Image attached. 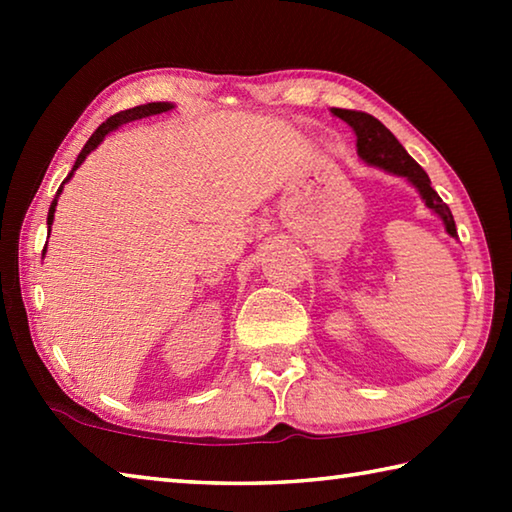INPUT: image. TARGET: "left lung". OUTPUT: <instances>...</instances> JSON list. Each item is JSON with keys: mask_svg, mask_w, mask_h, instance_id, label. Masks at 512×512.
Masks as SVG:
<instances>
[{"mask_svg": "<svg viewBox=\"0 0 512 512\" xmlns=\"http://www.w3.org/2000/svg\"><path fill=\"white\" fill-rule=\"evenodd\" d=\"M332 115L343 119L345 124L352 128L354 135H357V155L363 162L370 164V167L384 169L388 173H395V176L409 180V185L418 189L424 205L443 221L447 235L456 237V223L452 210H449L447 203H443V198L436 194V189L431 187L427 171L406 153L404 146L397 142V137L388 131L379 119L368 115V112L343 108H332Z\"/></svg>", "mask_w": 512, "mask_h": 512, "instance_id": "left-lung-1", "label": "left lung"}]
</instances>
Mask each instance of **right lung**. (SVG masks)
I'll list each match as a JSON object with an SVG mask.
<instances>
[{
	"instance_id": "right-lung-1",
	"label": "right lung",
	"mask_w": 512,
	"mask_h": 512,
	"mask_svg": "<svg viewBox=\"0 0 512 512\" xmlns=\"http://www.w3.org/2000/svg\"><path fill=\"white\" fill-rule=\"evenodd\" d=\"M173 108H176V103H171V101H153V103H144V106H135V108H131V110H121V112H117V115H112V117H108L106 121H103V124L97 128V131L92 133L88 144L83 146V151L79 153V158H76L72 171L67 173V178L63 180V185L58 187L54 201H51L49 214H47L49 232H51V223H54V212H56V205H58V196L63 194L65 183H69V180H72L74 171L81 167V164L85 162V158H88V155H90L94 149H97V146H99L103 140H106V135L112 133V131H117L119 126L128 124V121H137V119H146V117H153V115H162V112H169V110H173ZM45 250H47V246H45Z\"/></svg>"
}]
</instances>
